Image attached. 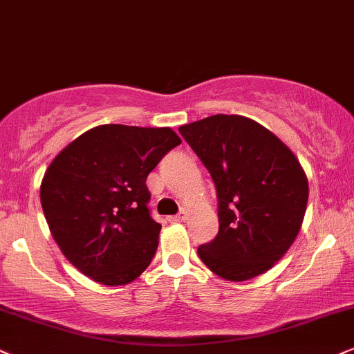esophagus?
I'll use <instances>...</instances> for the list:
<instances>
[{
	"instance_id": "esophagus-1",
	"label": "esophagus",
	"mask_w": 354,
	"mask_h": 354,
	"mask_svg": "<svg viewBox=\"0 0 354 354\" xmlns=\"http://www.w3.org/2000/svg\"><path fill=\"white\" fill-rule=\"evenodd\" d=\"M186 218H187V212H186V210H183V212L178 214V216L168 217V221H169V222H185Z\"/></svg>"
}]
</instances>
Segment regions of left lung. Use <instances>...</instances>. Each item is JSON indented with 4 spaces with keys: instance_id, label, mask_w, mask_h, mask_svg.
<instances>
[{
    "instance_id": "8db88e82",
    "label": "left lung",
    "mask_w": 354,
    "mask_h": 354,
    "mask_svg": "<svg viewBox=\"0 0 354 354\" xmlns=\"http://www.w3.org/2000/svg\"><path fill=\"white\" fill-rule=\"evenodd\" d=\"M180 133L207 168L218 199V234L198 248L222 279L248 281L271 270L301 230L308 183L296 155L243 115L216 114Z\"/></svg>"
}]
</instances>
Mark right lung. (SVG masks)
Segmentation results:
<instances>
[{"label":"right lung","instance_id":"add662e5","mask_svg":"<svg viewBox=\"0 0 354 354\" xmlns=\"http://www.w3.org/2000/svg\"><path fill=\"white\" fill-rule=\"evenodd\" d=\"M181 138L169 127L97 125L48 165L40 203L65 258L96 283L124 286L155 257L162 225L145 181Z\"/></svg>","mask_w":354,"mask_h":354}]
</instances>
